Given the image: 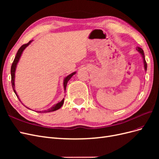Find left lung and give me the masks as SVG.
<instances>
[{"label": "left lung", "mask_w": 159, "mask_h": 159, "mask_svg": "<svg viewBox=\"0 0 159 159\" xmlns=\"http://www.w3.org/2000/svg\"><path fill=\"white\" fill-rule=\"evenodd\" d=\"M137 50L140 52L141 55H142V57H143V63H144V67H145V70H147V62H146V60H145V54H144V52L143 50H142V48H141L139 47H137Z\"/></svg>", "instance_id": "obj_1"}]
</instances>
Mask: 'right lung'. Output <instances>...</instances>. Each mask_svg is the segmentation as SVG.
I'll return each mask as SVG.
<instances>
[{"mask_svg":"<svg viewBox=\"0 0 159 159\" xmlns=\"http://www.w3.org/2000/svg\"><path fill=\"white\" fill-rule=\"evenodd\" d=\"M32 42V40H30L29 42L27 43V44H23L20 48L18 49V52H17V54L16 55V57H14V60L12 62V66H11V84H12V89L14 90V92L15 93L16 95L17 96V98H18L19 101L20 102V99H19L18 98V95H17L16 91H15V88H14V77H15V71H16V66H17V64L18 62L19 61V60H20V57L22 54V52L24 51V50H25L26 48L29 45L30 43ZM76 73V72H73V73L70 74L69 75H68L66 77V78L64 79V90L66 89V85H67V83H68V81L71 79V78L72 76H73ZM64 99H62L60 102L57 103V104L54 105V106H52L51 108L48 109V110H44V111H37L38 113H48V112H52V111H56L57 109H59L62 105H63L64 104ZM28 108V107H27ZM29 109V108H28Z\"/></svg>","mask_w":159,"mask_h":159,"instance_id":"right-lung-1","label":"right lung"}]
</instances>
